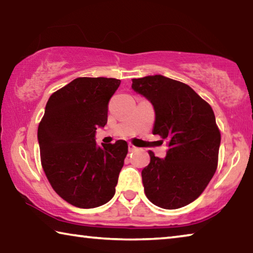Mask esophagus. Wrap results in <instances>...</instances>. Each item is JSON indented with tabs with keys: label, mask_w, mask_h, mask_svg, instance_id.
Returning <instances> with one entry per match:
<instances>
[{
	"label": "esophagus",
	"mask_w": 253,
	"mask_h": 253,
	"mask_svg": "<svg viewBox=\"0 0 253 253\" xmlns=\"http://www.w3.org/2000/svg\"><path fill=\"white\" fill-rule=\"evenodd\" d=\"M128 151L135 152V151H137V147H135L132 144H129V145H128Z\"/></svg>",
	"instance_id": "obj_1"
}]
</instances>
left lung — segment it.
Returning a JSON list of instances; mask_svg holds the SVG:
<instances>
[{"instance_id": "obj_1", "label": "left lung", "mask_w": 253, "mask_h": 253, "mask_svg": "<svg viewBox=\"0 0 253 253\" xmlns=\"http://www.w3.org/2000/svg\"><path fill=\"white\" fill-rule=\"evenodd\" d=\"M131 88L153 105V134L169 143L165 158L149 152L151 163L142 170L145 194L162 209L185 207L201 195L217 166L221 134L211 106L190 85L162 75L132 79Z\"/></svg>"}]
</instances>
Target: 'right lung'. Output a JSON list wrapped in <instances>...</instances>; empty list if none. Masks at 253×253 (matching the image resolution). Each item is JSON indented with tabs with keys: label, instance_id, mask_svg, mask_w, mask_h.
Masks as SVG:
<instances>
[{
	"label": "right lung",
	"instance_id": "right-lung-1",
	"mask_svg": "<svg viewBox=\"0 0 253 253\" xmlns=\"http://www.w3.org/2000/svg\"><path fill=\"white\" fill-rule=\"evenodd\" d=\"M121 84L115 78H77L51 95L38 128L41 164L53 190L81 209L113 199L128 144L96 143L108 102Z\"/></svg>",
	"mask_w": 253,
	"mask_h": 253
}]
</instances>
